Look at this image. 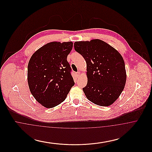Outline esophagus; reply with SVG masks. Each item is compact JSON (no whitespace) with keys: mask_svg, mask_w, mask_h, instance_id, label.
<instances>
[{"mask_svg":"<svg viewBox=\"0 0 152 152\" xmlns=\"http://www.w3.org/2000/svg\"><path fill=\"white\" fill-rule=\"evenodd\" d=\"M80 74V72H77L75 73V75H76V76L77 77H79V76Z\"/></svg>","mask_w":152,"mask_h":152,"instance_id":"1","label":"esophagus"}]
</instances>
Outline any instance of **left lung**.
<instances>
[{
  "label": "left lung",
  "instance_id": "8db88e82",
  "mask_svg": "<svg viewBox=\"0 0 152 152\" xmlns=\"http://www.w3.org/2000/svg\"><path fill=\"white\" fill-rule=\"evenodd\" d=\"M74 48L87 63V99L96 105L108 107L118 98L125 87L126 75L120 53L99 39L76 42Z\"/></svg>",
  "mask_w": 152,
  "mask_h": 152
}]
</instances>
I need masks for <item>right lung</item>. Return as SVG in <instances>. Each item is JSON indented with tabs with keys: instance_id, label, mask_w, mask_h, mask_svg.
<instances>
[{
	"instance_id": "obj_1",
	"label": "right lung",
	"mask_w": 152,
	"mask_h": 152,
	"mask_svg": "<svg viewBox=\"0 0 152 152\" xmlns=\"http://www.w3.org/2000/svg\"><path fill=\"white\" fill-rule=\"evenodd\" d=\"M72 42H51L32 55L28 65L29 90L40 104L51 108L65 100L75 82L67 56Z\"/></svg>"
}]
</instances>
